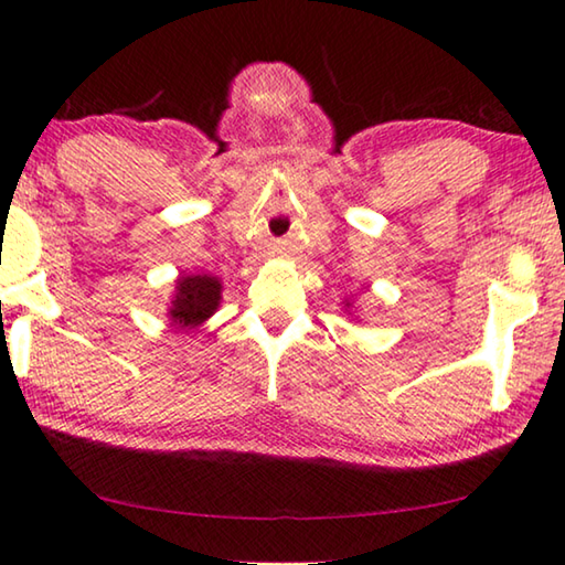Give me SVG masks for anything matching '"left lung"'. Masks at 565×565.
<instances>
[{
  "label": "left lung",
  "mask_w": 565,
  "mask_h": 565,
  "mask_svg": "<svg viewBox=\"0 0 565 565\" xmlns=\"http://www.w3.org/2000/svg\"><path fill=\"white\" fill-rule=\"evenodd\" d=\"M343 308H351V302L347 300V302H343Z\"/></svg>",
  "instance_id": "left-lung-1"
}]
</instances>
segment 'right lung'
Segmentation results:
<instances>
[{
    "label": "right lung",
    "mask_w": 565,
    "mask_h": 565,
    "mask_svg": "<svg viewBox=\"0 0 565 565\" xmlns=\"http://www.w3.org/2000/svg\"><path fill=\"white\" fill-rule=\"evenodd\" d=\"M224 285L214 275H181L168 302L170 326L175 329H199L222 306Z\"/></svg>",
    "instance_id": "right-lung-1"
}]
</instances>
